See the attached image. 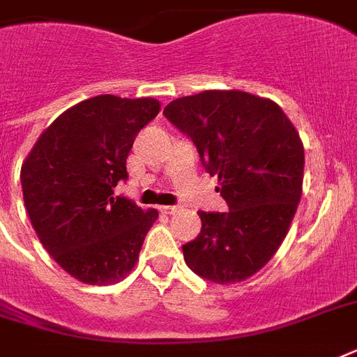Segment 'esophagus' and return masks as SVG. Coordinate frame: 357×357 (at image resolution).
I'll list each match as a JSON object with an SVG mask.
<instances>
[{"label": "esophagus", "mask_w": 357, "mask_h": 357, "mask_svg": "<svg viewBox=\"0 0 357 357\" xmlns=\"http://www.w3.org/2000/svg\"><path fill=\"white\" fill-rule=\"evenodd\" d=\"M159 211L162 215H174V213H178V207L176 206H159Z\"/></svg>", "instance_id": "34e87169"}]
</instances>
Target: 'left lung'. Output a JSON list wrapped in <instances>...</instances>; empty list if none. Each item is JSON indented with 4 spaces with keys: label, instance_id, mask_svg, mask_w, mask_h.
Returning a JSON list of instances; mask_svg holds the SVG:
<instances>
[{
    "label": "left lung",
    "instance_id": "left-lung-1",
    "mask_svg": "<svg viewBox=\"0 0 357 357\" xmlns=\"http://www.w3.org/2000/svg\"><path fill=\"white\" fill-rule=\"evenodd\" d=\"M162 114L195 142L229 207L198 213L202 231L183 244L185 263L222 285L254 276L283 243L302 196L298 131L278 103L241 91L178 98Z\"/></svg>",
    "mask_w": 357,
    "mask_h": 357
}]
</instances>
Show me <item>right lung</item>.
<instances>
[{"mask_svg": "<svg viewBox=\"0 0 357 357\" xmlns=\"http://www.w3.org/2000/svg\"><path fill=\"white\" fill-rule=\"evenodd\" d=\"M153 98L94 96L38 137L20 172L31 224L47 254L91 285L126 278L159 213L114 196L135 137L159 114Z\"/></svg>", "mask_w": 357, "mask_h": 357, "instance_id": "1", "label": "right lung"}]
</instances>
